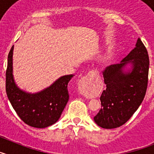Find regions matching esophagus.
Returning <instances> with one entry per match:
<instances>
[{"mask_svg": "<svg viewBox=\"0 0 154 154\" xmlns=\"http://www.w3.org/2000/svg\"><path fill=\"white\" fill-rule=\"evenodd\" d=\"M97 75V73L96 72L92 71H89V72L87 73L83 78L79 82V89L80 91H85V89L88 87L89 81L91 77H94V76Z\"/></svg>", "mask_w": 154, "mask_h": 154, "instance_id": "obj_1", "label": "esophagus"}]
</instances>
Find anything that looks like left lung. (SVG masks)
I'll return each mask as SVG.
<instances>
[{"label": "left lung", "instance_id": "left-lung-1", "mask_svg": "<svg viewBox=\"0 0 154 154\" xmlns=\"http://www.w3.org/2000/svg\"><path fill=\"white\" fill-rule=\"evenodd\" d=\"M127 63L131 69L124 71ZM149 55L140 38L136 47L120 63L106 68L103 75L106 89L100 100L102 108L94 121L105 129L117 128L126 123L142 103L147 89Z\"/></svg>", "mask_w": 154, "mask_h": 154}]
</instances>
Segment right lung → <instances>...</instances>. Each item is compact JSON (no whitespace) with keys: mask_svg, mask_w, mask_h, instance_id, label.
I'll list each match as a JSON object with an SVG mask.
<instances>
[{"mask_svg":"<svg viewBox=\"0 0 154 154\" xmlns=\"http://www.w3.org/2000/svg\"><path fill=\"white\" fill-rule=\"evenodd\" d=\"M14 46L8 57L6 70V92L14 109L21 120L36 128H45L55 123L62 115L69 99L68 83L74 75H67L49 87L37 93H28L17 86L14 80Z\"/></svg>","mask_w":154,"mask_h":154,"instance_id":"right-lung-1","label":"right lung"}]
</instances>
